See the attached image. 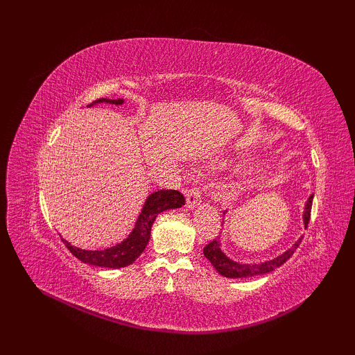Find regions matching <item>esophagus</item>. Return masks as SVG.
<instances>
[{
	"instance_id": "obj_1",
	"label": "esophagus",
	"mask_w": 355,
	"mask_h": 355,
	"mask_svg": "<svg viewBox=\"0 0 355 355\" xmlns=\"http://www.w3.org/2000/svg\"><path fill=\"white\" fill-rule=\"evenodd\" d=\"M201 202V192L197 187H192L187 192V207L188 209H194Z\"/></svg>"
}]
</instances>
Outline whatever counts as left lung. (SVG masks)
I'll return each instance as SVG.
<instances>
[{"mask_svg": "<svg viewBox=\"0 0 355 355\" xmlns=\"http://www.w3.org/2000/svg\"><path fill=\"white\" fill-rule=\"evenodd\" d=\"M313 198H314V196H311L305 204V211H304L305 228L309 223ZM299 244H300V239L280 256L274 257V259H271V261L261 262V263H240V262H235V261L230 259V257L220 250L222 245H220L219 239L218 240L214 239L213 241H210L206 247H204L202 252H204V256H206L207 259L211 262V265L214 266V270H216L220 275L228 277V278H247V277L261 275V274H266V272H271V271L277 270L278 266H282L287 259H290V256L295 253Z\"/></svg>", "mask_w": 355, "mask_h": 355, "instance_id": "8db88e82", "label": "left lung"}]
</instances>
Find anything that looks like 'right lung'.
<instances>
[{"mask_svg": "<svg viewBox=\"0 0 355 355\" xmlns=\"http://www.w3.org/2000/svg\"><path fill=\"white\" fill-rule=\"evenodd\" d=\"M112 103L123 105V99H98L94 103ZM92 103V105H94ZM90 105V106H92ZM185 204V197L175 189H159L153 192L144 204L142 211L139 214L135 228L128 237L114 247L105 250H83L78 247L71 245L67 240H63L69 252L78 257L84 263L101 266V268H123L133 263L139 256L142 254L145 247L151 239V228L155 218L159 213L170 209H179Z\"/></svg>", "mask_w": 355, "mask_h": 355, "instance_id": "add662e5", "label": "right lung"}]
</instances>
